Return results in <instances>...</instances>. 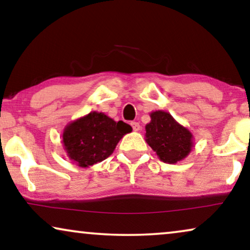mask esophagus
I'll use <instances>...</instances> for the list:
<instances>
[{"instance_id": "esophagus-1", "label": "esophagus", "mask_w": 250, "mask_h": 250, "mask_svg": "<svg viewBox=\"0 0 250 250\" xmlns=\"http://www.w3.org/2000/svg\"><path fill=\"white\" fill-rule=\"evenodd\" d=\"M131 125H132V127H133V131L139 132L140 129H141V126H140V124H139L138 122H132Z\"/></svg>"}]
</instances>
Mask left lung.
I'll return each instance as SVG.
<instances>
[{"label": "left lung", "instance_id": "obj_1", "mask_svg": "<svg viewBox=\"0 0 250 250\" xmlns=\"http://www.w3.org/2000/svg\"><path fill=\"white\" fill-rule=\"evenodd\" d=\"M146 125V141L164 163L176 164L189 156L193 148V135L177 123L169 112L156 110Z\"/></svg>", "mask_w": 250, "mask_h": 250}]
</instances>
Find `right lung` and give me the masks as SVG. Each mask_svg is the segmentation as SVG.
<instances>
[{
  "mask_svg": "<svg viewBox=\"0 0 250 250\" xmlns=\"http://www.w3.org/2000/svg\"><path fill=\"white\" fill-rule=\"evenodd\" d=\"M131 132V126L123 121L115 122L104 112L91 111L64 127L63 148L71 162L87 168L108 158L123 136Z\"/></svg>",
  "mask_w": 250,
  "mask_h": 250,
  "instance_id": "1",
  "label": "right lung"
}]
</instances>
